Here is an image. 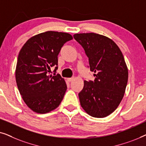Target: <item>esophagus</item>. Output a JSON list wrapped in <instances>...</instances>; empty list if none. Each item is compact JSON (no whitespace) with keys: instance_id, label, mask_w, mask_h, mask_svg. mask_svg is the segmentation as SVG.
<instances>
[{"instance_id":"obj_1","label":"esophagus","mask_w":146,"mask_h":146,"mask_svg":"<svg viewBox=\"0 0 146 146\" xmlns=\"http://www.w3.org/2000/svg\"><path fill=\"white\" fill-rule=\"evenodd\" d=\"M74 79V77H72V78H68V79H67V80L69 82H70L72 81Z\"/></svg>"}]
</instances>
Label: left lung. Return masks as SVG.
Returning a JSON list of instances; mask_svg holds the SVG:
<instances>
[{
	"mask_svg": "<svg viewBox=\"0 0 146 146\" xmlns=\"http://www.w3.org/2000/svg\"><path fill=\"white\" fill-rule=\"evenodd\" d=\"M74 38L84 50L94 81H84L78 94L81 106L91 116L104 117L118 106L124 95L128 70L116 44L96 33L75 34Z\"/></svg>",
	"mask_w": 146,
	"mask_h": 146,
	"instance_id": "8db88e82",
	"label": "left lung"
}]
</instances>
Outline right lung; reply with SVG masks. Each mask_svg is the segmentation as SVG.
<instances>
[{
    "mask_svg": "<svg viewBox=\"0 0 146 146\" xmlns=\"http://www.w3.org/2000/svg\"><path fill=\"white\" fill-rule=\"evenodd\" d=\"M68 33L47 31L28 40L18 56L15 76L19 92L32 110L46 113L60 105L67 86L58 69V55L66 42ZM55 67L54 75L51 68Z\"/></svg>",
    "mask_w": 146,
    "mask_h": 146,
    "instance_id": "right-lung-1",
    "label": "right lung"
}]
</instances>
